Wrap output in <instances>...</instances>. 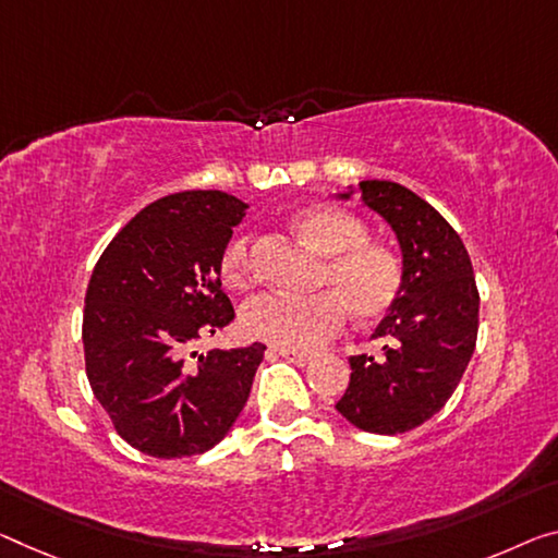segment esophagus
I'll return each instance as SVG.
<instances>
[{
	"instance_id": "esophagus-1",
	"label": "esophagus",
	"mask_w": 558,
	"mask_h": 558,
	"mask_svg": "<svg viewBox=\"0 0 558 558\" xmlns=\"http://www.w3.org/2000/svg\"><path fill=\"white\" fill-rule=\"evenodd\" d=\"M277 351L279 356H284V359H289L291 364H296V366H306V364H312V356L308 354H299V351H287V349H274Z\"/></svg>"
}]
</instances>
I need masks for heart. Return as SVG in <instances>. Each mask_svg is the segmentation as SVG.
Listing matches in <instances>:
<instances>
[{
	"label": "heart",
	"instance_id": "obj_1",
	"mask_svg": "<svg viewBox=\"0 0 558 558\" xmlns=\"http://www.w3.org/2000/svg\"><path fill=\"white\" fill-rule=\"evenodd\" d=\"M304 242L324 254L319 291L312 296L267 294L242 308L239 324L246 337L287 351H312L344 329L347 308L359 322L387 316L404 289V264L399 254L372 242L356 214L331 204H308L291 217ZM221 281L234 291L256 284L252 239L239 234L219 259Z\"/></svg>",
	"mask_w": 558,
	"mask_h": 558
}]
</instances>
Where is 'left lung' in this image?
<instances>
[{
	"label": "left lung",
	"instance_id": "1",
	"mask_svg": "<svg viewBox=\"0 0 558 558\" xmlns=\"http://www.w3.org/2000/svg\"><path fill=\"white\" fill-rule=\"evenodd\" d=\"M359 186L366 207L397 231L404 289L374 331L384 354L349 359L351 379L337 409L362 432L404 434L459 387L476 347L478 289L464 242L432 204L397 182Z\"/></svg>",
	"mask_w": 558,
	"mask_h": 558
}]
</instances>
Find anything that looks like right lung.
I'll return each instance as SVG.
<instances>
[{"label":"right lung","mask_w":558,"mask_h":558,"mask_svg":"<svg viewBox=\"0 0 558 558\" xmlns=\"http://www.w3.org/2000/svg\"><path fill=\"white\" fill-rule=\"evenodd\" d=\"M246 204L217 190L169 194L111 239L84 296V364L117 434L157 459L209 451L250 399L264 344H194L234 322L219 259Z\"/></svg>","instance_id":"obj_1"}]
</instances>
